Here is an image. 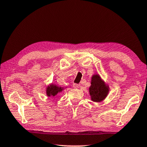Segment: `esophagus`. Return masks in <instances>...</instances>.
Wrapping results in <instances>:
<instances>
[{"label":"esophagus","mask_w":147,"mask_h":147,"mask_svg":"<svg viewBox=\"0 0 147 147\" xmlns=\"http://www.w3.org/2000/svg\"><path fill=\"white\" fill-rule=\"evenodd\" d=\"M80 87V85H79L78 84H73V88H75V89H78Z\"/></svg>","instance_id":"obj_1"}]
</instances>
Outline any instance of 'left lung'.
Listing matches in <instances>:
<instances>
[{
	"instance_id": "obj_1",
	"label": "left lung",
	"mask_w": 147,
	"mask_h": 147,
	"mask_svg": "<svg viewBox=\"0 0 147 147\" xmlns=\"http://www.w3.org/2000/svg\"><path fill=\"white\" fill-rule=\"evenodd\" d=\"M109 88L102 80L98 74H93L91 78V86L89 88V94L92 101L100 102L106 98Z\"/></svg>"
}]
</instances>
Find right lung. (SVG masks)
Instances as JSON below:
<instances>
[{
	"mask_svg": "<svg viewBox=\"0 0 147 147\" xmlns=\"http://www.w3.org/2000/svg\"><path fill=\"white\" fill-rule=\"evenodd\" d=\"M63 90V88L56 86V84H52L47 88L46 93L48 96H55L58 93Z\"/></svg>",
	"mask_w": 147,
	"mask_h": 147,
	"instance_id": "add662e5",
	"label": "right lung"
}]
</instances>
